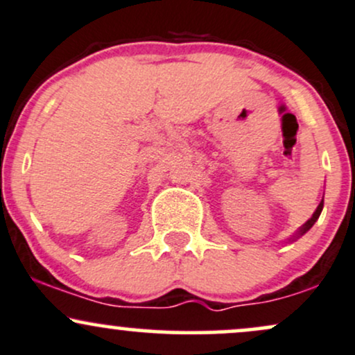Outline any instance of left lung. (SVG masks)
I'll return each instance as SVG.
<instances>
[{
  "label": "left lung",
  "mask_w": 355,
  "mask_h": 355,
  "mask_svg": "<svg viewBox=\"0 0 355 355\" xmlns=\"http://www.w3.org/2000/svg\"><path fill=\"white\" fill-rule=\"evenodd\" d=\"M322 209H324V198H322V202L319 203V207H317L315 211H313V215H312V217L309 218L307 222H305L302 227H300V230H299V232H297V237H300V235H304L305 232H309V230L312 229V225H313V223H315V222H317V218L320 217V211H322Z\"/></svg>",
  "instance_id": "left-lung-1"
}]
</instances>
